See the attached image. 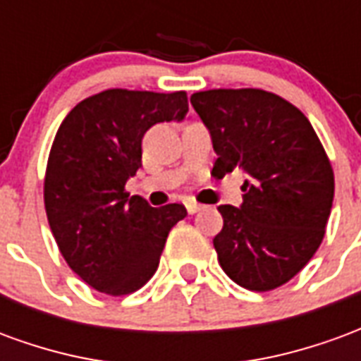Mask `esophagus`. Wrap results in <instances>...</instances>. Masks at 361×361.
<instances>
[{"label":"esophagus","instance_id":"1","mask_svg":"<svg viewBox=\"0 0 361 361\" xmlns=\"http://www.w3.org/2000/svg\"><path fill=\"white\" fill-rule=\"evenodd\" d=\"M185 209H188L189 214H195V212H199L203 209V204L195 203V201H185Z\"/></svg>","mask_w":361,"mask_h":361}]
</instances>
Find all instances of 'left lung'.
I'll use <instances>...</instances> for the list:
<instances>
[{
    "label": "left lung",
    "mask_w": 361,
    "mask_h": 361,
    "mask_svg": "<svg viewBox=\"0 0 361 361\" xmlns=\"http://www.w3.org/2000/svg\"><path fill=\"white\" fill-rule=\"evenodd\" d=\"M191 104L219 154L212 176L247 173L240 207L220 204L219 263L235 284L269 292L294 279L325 235L334 173L310 119L261 89L195 92Z\"/></svg>",
    "instance_id": "1"
}]
</instances>
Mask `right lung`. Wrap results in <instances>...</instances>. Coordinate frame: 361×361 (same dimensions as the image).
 <instances>
[{
	"label": "right lung",
	"mask_w": 361,
	"mask_h": 361,
	"mask_svg": "<svg viewBox=\"0 0 361 361\" xmlns=\"http://www.w3.org/2000/svg\"><path fill=\"white\" fill-rule=\"evenodd\" d=\"M188 94L108 89L69 111L51 145L44 204L61 255L89 286L126 295L157 272L166 238L185 207L154 209L129 197L126 183L141 168V142L160 121H181Z\"/></svg>",
	"instance_id": "obj_1"
}]
</instances>
